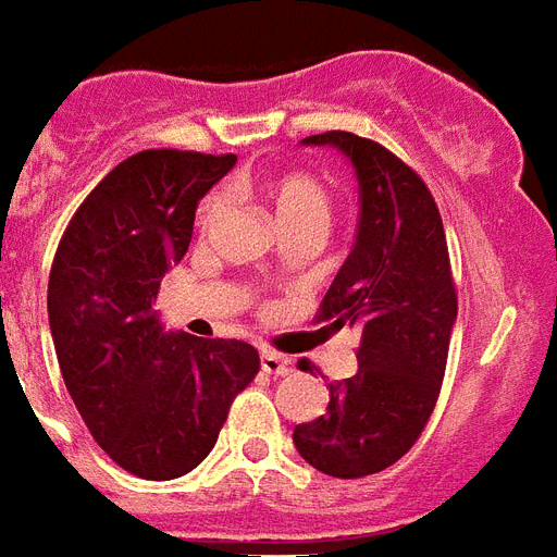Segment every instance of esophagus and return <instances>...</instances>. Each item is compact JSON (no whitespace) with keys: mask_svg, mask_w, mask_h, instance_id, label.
I'll return each instance as SVG.
<instances>
[{"mask_svg":"<svg viewBox=\"0 0 557 557\" xmlns=\"http://www.w3.org/2000/svg\"><path fill=\"white\" fill-rule=\"evenodd\" d=\"M261 370L268 372V375H287L289 372V361L284 356L273 350L261 352Z\"/></svg>","mask_w":557,"mask_h":557,"instance_id":"esophagus-1","label":"esophagus"}]
</instances>
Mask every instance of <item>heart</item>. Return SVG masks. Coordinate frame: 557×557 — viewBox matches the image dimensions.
<instances>
[{
  "label": "heart",
  "instance_id": "heart-1",
  "mask_svg": "<svg viewBox=\"0 0 557 557\" xmlns=\"http://www.w3.org/2000/svg\"><path fill=\"white\" fill-rule=\"evenodd\" d=\"M261 193L273 205L275 215H278V222H282L284 230L296 227V224H327L330 210H333L330 190L321 185L319 178L310 176V173H284V176L270 178V182L261 185ZM219 207H222L219 196H210L201 205V227L207 230L215 222Z\"/></svg>",
  "mask_w": 557,
  "mask_h": 557
}]
</instances>
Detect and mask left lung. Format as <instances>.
Returning <instances> with one entry per match:
<instances>
[{
  "label": "left lung",
  "mask_w": 557,
  "mask_h": 557,
  "mask_svg": "<svg viewBox=\"0 0 557 557\" xmlns=\"http://www.w3.org/2000/svg\"><path fill=\"white\" fill-rule=\"evenodd\" d=\"M305 145L338 147L358 178L356 245L315 315L356 330L358 372L327 384V412L298 424L293 444L324 475L364 478L410 453L433 416L458 296L438 205L410 164L347 131Z\"/></svg>",
  "instance_id": "left-lung-1"
}]
</instances>
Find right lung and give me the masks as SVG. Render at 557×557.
Instances as JSON below:
<instances>
[{
  "mask_svg": "<svg viewBox=\"0 0 557 557\" xmlns=\"http://www.w3.org/2000/svg\"><path fill=\"white\" fill-rule=\"evenodd\" d=\"M236 156L141 150L90 190L59 242L48 319L59 370L96 444L133 475L170 481L213 449L259 372L236 338L164 333L162 275L185 259L199 199Z\"/></svg>",
  "mask_w": 557,
  "mask_h": 557,
  "instance_id": "right-lung-1",
  "label": "right lung"
}]
</instances>
